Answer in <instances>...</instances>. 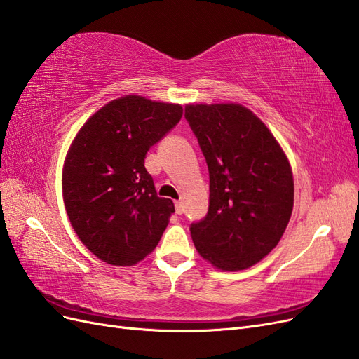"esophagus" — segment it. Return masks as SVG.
Segmentation results:
<instances>
[{
  "label": "esophagus",
  "instance_id": "34e87169",
  "mask_svg": "<svg viewBox=\"0 0 359 359\" xmlns=\"http://www.w3.org/2000/svg\"><path fill=\"white\" fill-rule=\"evenodd\" d=\"M174 206H176V213H177V215H182L183 210H185V209H183V203H182L180 200L174 203Z\"/></svg>",
  "mask_w": 359,
  "mask_h": 359
}]
</instances>
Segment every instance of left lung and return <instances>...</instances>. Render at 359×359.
<instances>
[{
  "label": "left lung",
  "instance_id": "8db88e82",
  "mask_svg": "<svg viewBox=\"0 0 359 359\" xmlns=\"http://www.w3.org/2000/svg\"><path fill=\"white\" fill-rule=\"evenodd\" d=\"M185 118L209 168V210L191 224L194 245L215 268L247 269L276 247L292 217L289 159L242 105H187Z\"/></svg>",
  "mask_w": 359,
  "mask_h": 359
}]
</instances>
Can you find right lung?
<instances>
[{
    "instance_id": "1",
    "label": "right lung",
    "mask_w": 359,
    "mask_h": 359,
    "mask_svg": "<svg viewBox=\"0 0 359 359\" xmlns=\"http://www.w3.org/2000/svg\"><path fill=\"white\" fill-rule=\"evenodd\" d=\"M183 108L141 96L109 102L79 129L63 168V200L78 238L109 264L132 266L156 248L174 204L158 197L149 149Z\"/></svg>"
}]
</instances>
